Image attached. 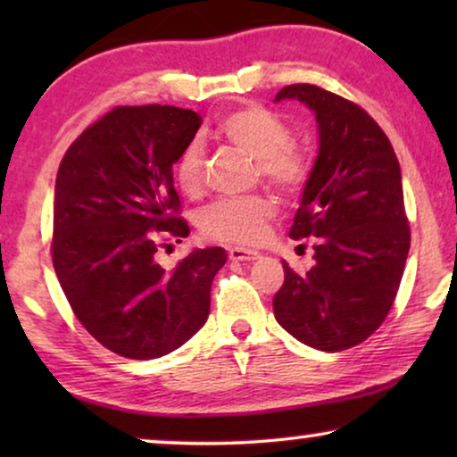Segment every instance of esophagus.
Wrapping results in <instances>:
<instances>
[{"mask_svg":"<svg viewBox=\"0 0 457 457\" xmlns=\"http://www.w3.org/2000/svg\"><path fill=\"white\" fill-rule=\"evenodd\" d=\"M228 258L235 260V262H252V260H258L260 253L258 252H252V249L230 247L228 249Z\"/></svg>","mask_w":457,"mask_h":457,"instance_id":"1","label":"esophagus"}]
</instances>
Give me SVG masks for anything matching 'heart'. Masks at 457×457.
<instances>
[{
    "mask_svg": "<svg viewBox=\"0 0 457 457\" xmlns=\"http://www.w3.org/2000/svg\"><path fill=\"white\" fill-rule=\"evenodd\" d=\"M216 137L252 155L255 179H262L283 195H297L310 180L314 166L310 152L291 139L289 127L264 105L247 104L224 114L216 124ZM174 179L191 195L202 189L204 152L199 143H189L180 152ZM274 214L277 202L268 193L222 197L202 212L199 228L212 241L249 245L264 237Z\"/></svg>",
    "mask_w": 457,
    "mask_h": 457,
    "instance_id": "b5f03b06",
    "label": "heart"
}]
</instances>
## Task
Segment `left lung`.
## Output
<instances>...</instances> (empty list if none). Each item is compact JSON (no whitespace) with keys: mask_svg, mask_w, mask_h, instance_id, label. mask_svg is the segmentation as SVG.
Returning <instances> with one entry per match:
<instances>
[{"mask_svg":"<svg viewBox=\"0 0 457 457\" xmlns=\"http://www.w3.org/2000/svg\"><path fill=\"white\" fill-rule=\"evenodd\" d=\"M280 99L314 110L320 149L291 239H316L314 266L299 274L283 262L272 299L287 333L320 352H343L385 322L410 252L402 170L385 130L358 104L318 85H287Z\"/></svg>","mask_w":457,"mask_h":457,"instance_id":"8db88e82","label":"left lung"}]
</instances>
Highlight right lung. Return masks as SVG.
<instances>
[{"label":"right lung","mask_w":457,"mask_h":457,"mask_svg":"<svg viewBox=\"0 0 457 457\" xmlns=\"http://www.w3.org/2000/svg\"><path fill=\"white\" fill-rule=\"evenodd\" d=\"M202 118L174 105H118L66 149L55 177L52 262L87 333L122 358L174 352L204 327L222 247L195 249L172 270L158 252L180 243L172 166Z\"/></svg>","instance_id":"add662e5"}]
</instances>
